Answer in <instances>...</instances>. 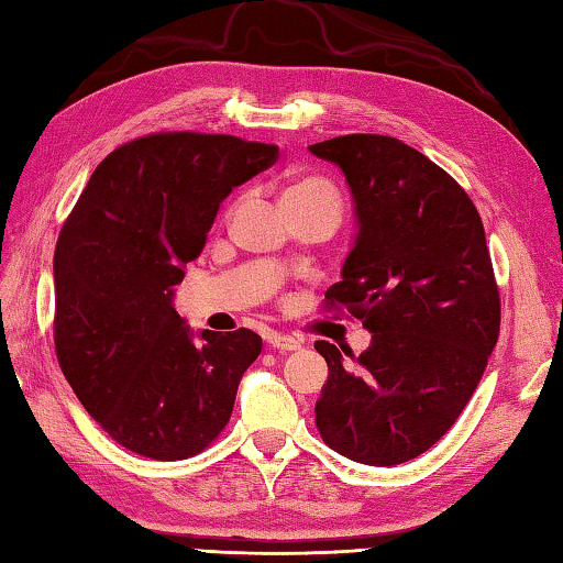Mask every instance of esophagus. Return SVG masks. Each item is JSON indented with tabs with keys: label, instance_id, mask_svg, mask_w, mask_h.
<instances>
[{
	"label": "esophagus",
	"instance_id": "1",
	"mask_svg": "<svg viewBox=\"0 0 563 563\" xmlns=\"http://www.w3.org/2000/svg\"><path fill=\"white\" fill-rule=\"evenodd\" d=\"M268 343L273 345V349H278L283 353H290V351L302 349V341L295 339V336H288V333H271Z\"/></svg>",
	"mask_w": 563,
	"mask_h": 563
}]
</instances>
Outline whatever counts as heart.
<instances>
[{"instance_id": "heart-1", "label": "heart", "mask_w": 563, "mask_h": 563, "mask_svg": "<svg viewBox=\"0 0 563 563\" xmlns=\"http://www.w3.org/2000/svg\"><path fill=\"white\" fill-rule=\"evenodd\" d=\"M283 206H327L341 210L336 186L321 176H300L285 186Z\"/></svg>"}]
</instances>
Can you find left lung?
<instances>
[{
    "instance_id": "1",
    "label": "left lung",
    "mask_w": 563,
    "mask_h": 563,
    "mask_svg": "<svg viewBox=\"0 0 563 563\" xmlns=\"http://www.w3.org/2000/svg\"><path fill=\"white\" fill-rule=\"evenodd\" d=\"M309 152L343 172L357 224L324 297L373 333L353 363L314 343L329 365L317 428L353 462H409L457 421L498 341L484 224L464 188L397 137L343 135Z\"/></svg>"
}]
</instances>
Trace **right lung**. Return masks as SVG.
Here are the masks:
<instances>
[{"label": "right lung", "mask_w": 563, "mask_h": 563, "mask_svg": "<svg viewBox=\"0 0 563 563\" xmlns=\"http://www.w3.org/2000/svg\"><path fill=\"white\" fill-rule=\"evenodd\" d=\"M278 147L154 133L113 150L57 236L55 353L84 409L142 457H194L222 433L261 353L249 329L194 333L174 285L200 256L220 202Z\"/></svg>", "instance_id": "obj_1"}]
</instances>
